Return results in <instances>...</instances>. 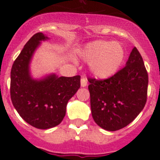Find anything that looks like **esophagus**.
Masks as SVG:
<instances>
[{"label": "esophagus", "mask_w": 160, "mask_h": 160, "mask_svg": "<svg viewBox=\"0 0 160 160\" xmlns=\"http://www.w3.org/2000/svg\"><path fill=\"white\" fill-rule=\"evenodd\" d=\"M80 85H81V87H87V79L85 76H82L81 78V80H80Z\"/></svg>", "instance_id": "1"}]
</instances>
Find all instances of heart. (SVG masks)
Masks as SVG:
<instances>
[{
  "mask_svg": "<svg viewBox=\"0 0 160 160\" xmlns=\"http://www.w3.org/2000/svg\"><path fill=\"white\" fill-rule=\"evenodd\" d=\"M80 57L90 62L91 71L99 79L113 75L124 58V49L118 42L98 40L88 43L80 51Z\"/></svg>",
  "mask_w": 160,
  "mask_h": 160,
  "instance_id": "b5f03b06",
  "label": "heart"
}]
</instances>
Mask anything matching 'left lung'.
Segmentation results:
<instances>
[{
  "instance_id": "1",
  "label": "left lung",
  "mask_w": 160,
  "mask_h": 160,
  "mask_svg": "<svg viewBox=\"0 0 160 160\" xmlns=\"http://www.w3.org/2000/svg\"><path fill=\"white\" fill-rule=\"evenodd\" d=\"M92 115L105 130L126 127L140 114L148 98V74L136 47L126 66L104 80L88 77Z\"/></svg>"
}]
</instances>
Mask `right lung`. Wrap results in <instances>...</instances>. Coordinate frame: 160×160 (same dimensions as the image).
<instances>
[{
    "label": "right lung",
    "mask_w": 160,
    "mask_h": 160,
    "mask_svg": "<svg viewBox=\"0 0 160 160\" xmlns=\"http://www.w3.org/2000/svg\"><path fill=\"white\" fill-rule=\"evenodd\" d=\"M42 32L34 34L14 61L11 69L10 95L13 106L27 123L40 129L56 127L66 114L67 104L80 87V76L33 80L29 64L40 41L47 39Z\"/></svg>",
    "instance_id": "1"
}]
</instances>
